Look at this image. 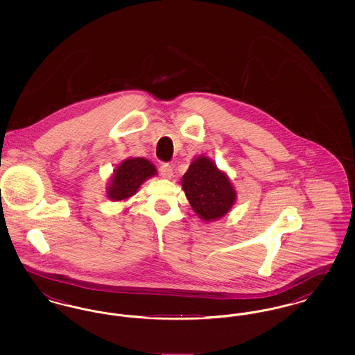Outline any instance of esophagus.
I'll list each match as a JSON object with an SVG mask.
<instances>
[{"label":"esophagus","instance_id":"1","mask_svg":"<svg viewBox=\"0 0 355 355\" xmlns=\"http://www.w3.org/2000/svg\"><path fill=\"white\" fill-rule=\"evenodd\" d=\"M159 173L164 178L170 180L173 177V168L170 166L169 164H164L161 168H159Z\"/></svg>","mask_w":355,"mask_h":355}]
</instances>
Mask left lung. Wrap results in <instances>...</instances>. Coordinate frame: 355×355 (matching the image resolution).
<instances>
[{
	"instance_id": "obj_1",
	"label": "left lung",
	"mask_w": 355,
	"mask_h": 355,
	"mask_svg": "<svg viewBox=\"0 0 355 355\" xmlns=\"http://www.w3.org/2000/svg\"><path fill=\"white\" fill-rule=\"evenodd\" d=\"M181 185L191 209L205 222L225 217L236 201V187L227 173L203 154L191 161Z\"/></svg>"
}]
</instances>
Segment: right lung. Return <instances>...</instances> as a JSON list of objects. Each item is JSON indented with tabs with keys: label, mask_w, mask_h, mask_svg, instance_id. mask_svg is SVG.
I'll list each match as a JSON object with an SVG mask.
<instances>
[{
	"label": "right lung",
	"mask_w": 355,
	"mask_h": 355,
	"mask_svg": "<svg viewBox=\"0 0 355 355\" xmlns=\"http://www.w3.org/2000/svg\"><path fill=\"white\" fill-rule=\"evenodd\" d=\"M158 174L154 164L146 158L130 157L113 170L106 186V197L113 202H122L133 197L141 185Z\"/></svg>",
	"instance_id": "obj_1"
}]
</instances>
